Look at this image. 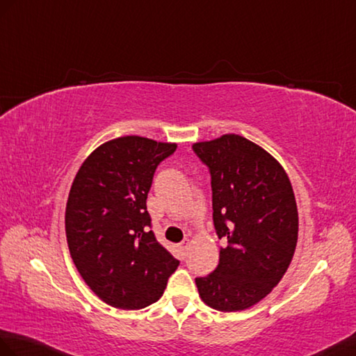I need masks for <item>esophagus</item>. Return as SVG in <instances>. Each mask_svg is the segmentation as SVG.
<instances>
[{"label": "esophagus", "mask_w": 356, "mask_h": 356, "mask_svg": "<svg viewBox=\"0 0 356 356\" xmlns=\"http://www.w3.org/2000/svg\"><path fill=\"white\" fill-rule=\"evenodd\" d=\"M189 244H191V241H189V239H184V241H181V244H180V249L184 250V252H186Z\"/></svg>", "instance_id": "esophagus-1"}]
</instances>
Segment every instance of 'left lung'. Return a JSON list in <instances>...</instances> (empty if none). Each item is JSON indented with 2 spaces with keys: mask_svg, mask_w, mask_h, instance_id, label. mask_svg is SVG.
<instances>
[{
  "mask_svg": "<svg viewBox=\"0 0 356 356\" xmlns=\"http://www.w3.org/2000/svg\"><path fill=\"white\" fill-rule=\"evenodd\" d=\"M209 167L213 226L220 262L209 276L197 277L208 307L249 309L271 293L294 256L299 213L290 177L258 144L235 134L193 144Z\"/></svg>",
  "mask_w": 356,
  "mask_h": 356,
  "instance_id": "obj_1",
  "label": "left lung"
}]
</instances>
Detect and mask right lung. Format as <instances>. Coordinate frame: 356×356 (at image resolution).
<instances>
[{
  "label": "right lung",
  "mask_w": 356,
  "mask_h": 356,
  "mask_svg": "<svg viewBox=\"0 0 356 356\" xmlns=\"http://www.w3.org/2000/svg\"><path fill=\"white\" fill-rule=\"evenodd\" d=\"M177 144L121 136L79 168L65 211L71 258L86 285L120 309L158 302L179 261L156 239L147 212L154 170Z\"/></svg>",
  "instance_id": "add662e5"
}]
</instances>
